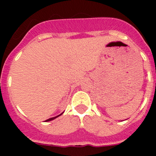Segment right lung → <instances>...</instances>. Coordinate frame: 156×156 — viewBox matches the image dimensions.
<instances>
[{"label": "right lung", "instance_id": "right-lung-1", "mask_svg": "<svg viewBox=\"0 0 156 156\" xmlns=\"http://www.w3.org/2000/svg\"><path fill=\"white\" fill-rule=\"evenodd\" d=\"M62 113H63V112H62ZM62 113H61V114H62ZM61 114H60V115H58V116H55V117H52V118H49V119H48V120H46V121H52V120H54V119H55V118H56V117H58L59 116H61Z\"/></svg>", "mask_w": 156, "mask_h": 156}]
</instances>
